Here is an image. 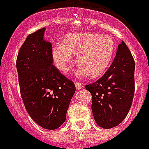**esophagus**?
Segmentation results:
<instances>
[{
	"label": "esophagus",
	"instance_id": "esophagus-1",
	"mask_svg": "<svg viewBox=\"0 0 149 149\" xmlns=\"http://www.w3.org/2000/svg\"><path fill=\"white\" fill-rule=\"evenodd\" d=\"M74 84H75V87L77 90H80L81 88V84L79 83V82L74 81Z\"/></svg>",
	"mask_w": 149,
	"mask_h": 149
}]
</instances>
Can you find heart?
<instances>
[{"instance_id": "obj_1", "label": "heart", "mask_w": 149, "mask_h": 149, "mask_svg": "<svg viewBox=\"0 0 149 149\" xmlns=\"http://www.w3.org/2000/svg\"><path fill=\"white\" fill-rule=\"evenodd\" d=\"M114 40L109 35L81 32L66 35L62 44L53 46V57L61 72L68 71V65L76 55L78 65L75 74L91 77L102 75L110 65L114 52Z\"/></svg>"}]
</instances>
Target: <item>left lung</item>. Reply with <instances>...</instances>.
I'll list each match as a JSON object with an SVG mask.
<instances>
[{"mask_svg":"<svg viewBox=\"0 0 149 149\" xmlns=\"http://www.w3.org/2000/svg\"><path fill=\"white\" fill-rule=\"evenodd\" d=\"M134 71L135 61L122 41L107 72L96 82L85 86L92 95L94 120L100 127H114L127 115L135 91Z\"/></svg>","mask_w":149,"mask_h":149,"instance_id":"1","label":"left lung"}]
</instances>
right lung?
Masks as SVG:
<instances>
[{
    "instance_id": "1",
    "label": "right lung",
    "mask_w": 149,
    "mask_h": 149,
    "mask_svg": "<svg viewBox=\"0 0 149 149\" xmlns=\"http://www.w3.org/2000/svg\"><path fill=\"white\" fill-rule=\"evenodd\" d=\"M44 31L43 28L27 37L19 50L16 68L27 112L41 127L56 130L65 121L75 86L53 65L52 44L44 40Z\"/></svg>"
}]
</instances>
